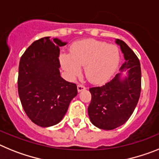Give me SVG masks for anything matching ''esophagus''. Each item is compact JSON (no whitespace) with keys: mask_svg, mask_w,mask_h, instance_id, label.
Here are the masks:
<instances>
[{"mask_svg":"<svg viewBox=\"0 0 159 159\" xmlns=\"http://www.w3.org/2000/svg\"><path fill=\"white\" fill-rule=\"evenodd\" d=\"M85 89H86V87H85V85H78V92H81V91H82V90H85Z\"/></svg>","mask_w":159,"mask_h":159,"instance_id":"1","label":"esophagus"}]
</instances>
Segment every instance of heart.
I'll return each mask as SVG.
<instances>
[{
    "label": "heart",
    "instance_id": "obj_1",
    "mask_svg": "<svg viewBox=\"0 0 159 159\" xmlns=\"http://www.w3.org/2000/svg\"><path fill=\"white\" fill-rule=\"evenodd\" d=\"M120 53L118 47L104 41L85 39L72 45L70 55L61 53V67L70 78L78 76L81 66L84 74L93 84L104 83L115 73L119 65Z\"/></svg>",
    "mask_w": 159,
    "mask_h": 159
}]
</instances>
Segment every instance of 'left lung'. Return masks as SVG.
<instances>
[{"label":"left lung","mask_w":159,"mask_h":159,"mask_svg":"<svg viewBox=\"0 0 159 159\" xmlns=\"http://www.w3.org/2000/svg\"><path fill=\"white\" fill-rule=\"evenodd\" d=\"M115 42L125 59L120 73L102 86L89 89L92 95L88 107L89 119L95 126L107 130L123 125L129 119L141 93L142 74L138 57L123 41L116 39Z\"/></svg>","instance_id":"8db88e82"}]
</instances>
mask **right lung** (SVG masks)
Segmentation results:
<instances>
[{
    "label": "right lung",
    "mask_w": 159,
    "mask_h": 159,
    "mask_svg": "<svg viewBox=\"0 0 159 159\" xmlns=\"http://www.w3.org/2000/svg\"><path fill=\"white\" fill-rule=\"evenodd\" d=\"M60 39L45 37L35 41L20 57L18 93L25 112L41 127L59 123L78 94L77 85L61 77Z\"/></svg>",
    "instance_id": "obj_1"
}]
</instances>
